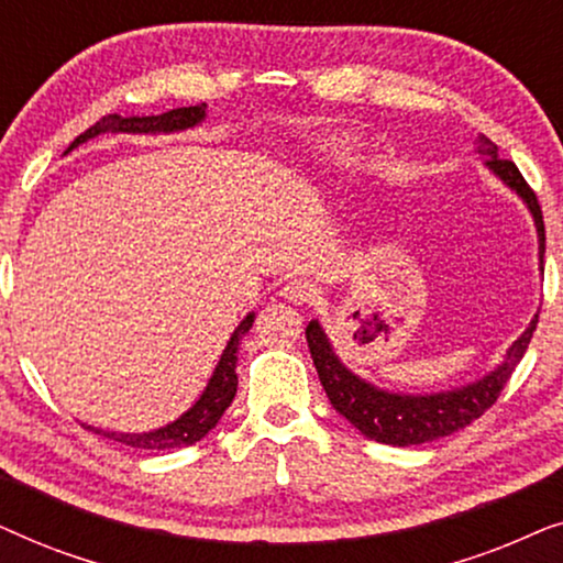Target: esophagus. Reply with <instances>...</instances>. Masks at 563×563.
I'll list each match as a JSON object with an SVG mask.
<instances>
[{
  "instance_id": "1",
  "label": "esophagus",
  "mask_w": 563,
  "mask_h": 563,
  "mask_svg": "<svg viewBox=\"0 0 563 563\" xmlns=\"http://www.w3.org/2000/svg\"><path fill=\"white\" fill-rule=\"evenodd\" d=\"M314 295H318L314 284L302 279V276H295V279H289L282 289V297L289 299L291 305H307L310 299H314Z\"/></svg>"
}]
</instances>
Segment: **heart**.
Returning <instances> with one entry per match:
<instances>
[{"label": "heart", "mask_w": 563, "mask_h": 563, "mask_svg": "<svg viewBox=\"0 0 563 563\" xmlns=\"http://www.w3.org/2000/svg\"><path fill=\"white\" fill-rule=\"evenodd\" d=\"M356 151H358V137L351 133L328 135L325 141L320 143L322 158L333 161V164H349V161L356 156Z\"/></svg>", "instance_id": "b5f03b06"}]
</instances>
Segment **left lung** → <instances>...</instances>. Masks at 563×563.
<instances>
[{
	"label": "left lung",
	"instance_id": "8db88e82",
	"mask_svg": "<svg viewBox=\"0 0 563 563\" xmlns=\"http://www.w3.org/2000/svg\"><path fill=\"white\" fill-rule=\"evenodd\" d=\"M474 153L484 161V166L515 191L533 214V225L538 233V266L543 272V253H545V233H543V214L541 205L528 187L518 166L512 161L499 158L497 145L487 135H479L474 141ZM538 314H533L530 325L522 330L518 341H512L505 358L482 376V379L466 382L461 387L428 391V395H410V391H391L382 389L376 384L361 379L338 356L333 343L320 320H310L305 335L310 345L314 368H318L320 384L325 389L330 405L338 415H343L361 435L372 438L376 443L387 445H420L438 441V438L456 433V430L472 426L476 418H482L492 405L497 402L499 391L510 379L515 366L526 356V349L533 338Z\"/></svg>",
	"mask_w": 563,
	"mask_h": 563
}]
</instances>
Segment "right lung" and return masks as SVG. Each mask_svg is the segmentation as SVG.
<instances>
[{"label":"right lung","mask_w":563,"mask_h":563,"mask_svg":"<svg viewBox=\"0 0 563 563\" xmlns=\"http://www.w3.org/2000/svg\"><path fill=\"white\" fill-rule=\"evenodd\" d=\"M205 107L207 104L179 107V110H168L164 114H130V118H122V114H107V118L99 120L97 125H91L87 133L76 137V141L64 151V156H68L74 148H79L81 143H87L91 137H99L104 133H112V135L184 133V130H191L197 128L199 122H205ZM253 320H256V312L245 314L241 325L233 330V335H230L225 351H222L218 366H214L210 382H207L202 395L197 397V402L191 405L187 412H181L176 420L166 422L164 428L145 430V433H120V430L95 428V426H87V422H81V426L91 430V433L110 438V441L125 443L130 449H143V451H172V449H184V445L202 441V438L218 426L222 412L228 410L230 402H233L238 391V374H235L238 345H241V338L251 330Z\"/></svg>","instance_id":"right-lung-1"}]
</instances>
